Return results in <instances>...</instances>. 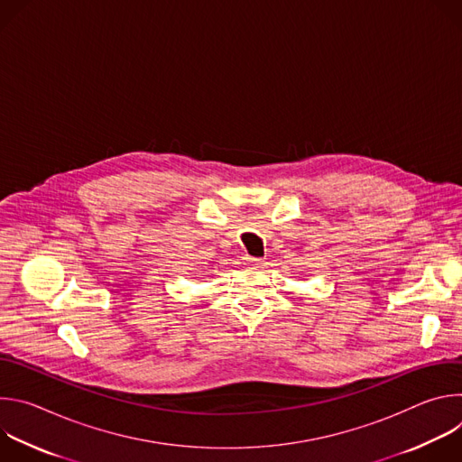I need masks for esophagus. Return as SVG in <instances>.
Masks as SVG:
<instances>
[{"instance_id": "34e87169", "label": "esophagus", "mask_w": 462, "mask_h": 462, "mask_svg": "<svg viewBox=\"0 0 462 462\" xmlns=\"http://www.w3.org/2000/svg\"><path fill=\"white\" fill-rule=\"evenodd\" d=\"M245 261L248 263V265H261V263H263L261 257H252V255H246Z\"/></svg>"}]
</instances>
